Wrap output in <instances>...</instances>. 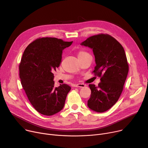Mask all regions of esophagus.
Returning <instances> with one entry per match:
<instances>
[{
    "label": "esophagus",
    "instance_id": "esophagus-1",
    "mask_svg": "<svg viewBox=\"0 0 148 148\" xmlns=\"http://www.w3.org/2000/svg\"><path fill=\"white\" fill-rule=\"evenodd\" d=\"M85 85L84 84H83V83H79V84H76L74 85V86L76 87V88H84L85 87Z\"/></svg>",
    "mask_w": 148,
    "mask_h": 148
}]
</instances>
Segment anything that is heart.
Segmentation results:
<instances>
[{
    "mask_svg": "<svg viewBox=\"0 0 148 148\" xmlns=\"http://www.w3.org/2000/svg\"><path fill=\"white\" fill-rule=\"evenodd\" d=\"M88 54H89L88 53L84 51H83V50H80L78 53V56H79V58H80L82 57H83L84 56L88 55Z\"/></svg>",
    "mask_w": 148,
    "mask_h": 148,
    "instance_id": "obj_1",
    "label": "heart"
}]
</instances>
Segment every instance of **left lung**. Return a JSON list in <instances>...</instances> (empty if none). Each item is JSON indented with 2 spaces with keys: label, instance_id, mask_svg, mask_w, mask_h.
Instances as JSON below:
<instances>
[{
  "label": "left lung",
  "instance_id": "8db88e82",
  "mask_svg": "<svg viewBox=\"0 0 148 148\" xmlns=\"http://www.w3.org/2000/svg\"><path fill=\"white\" fill-rule=\"evenodd\" d=\"M80 44L92 49L96 63L93 73L101 77L98 86L89 84L91 94L88 106L95 112H104L118 101L123 90L129 70L125 51L107 34L92 36Z\"/></svg>",
  "mask_w": 148,
  "mask_h": 148
}]
</instances>
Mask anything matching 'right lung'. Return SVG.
Segmentation results:
<instances>
[{"label":"right lung","instance_id":"right-lung-1","mask_svg":"<svg viewBox=\"0 0 148 148\" xmlns=\"http://www.w3.org/2000/svg\"><path fill=\"white\" fill-rule=\"evenodd\" d=\"M73 43L56 38H40L26 48L19 65L23 89L35 109L51 116L65 105L71 87L66 84L54 87L53 72L60 65L62 51Z\"/></svg>","mask_w":148,"mask_h":148}]
</instances>
